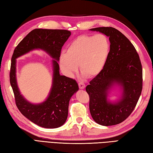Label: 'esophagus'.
Returning a JSON list of instances; mask_svg holds the SVG:
<instances>
[{"instance_id": "obj_1", "label": "esophagus", "mask_w": 153, "mask_h": 153, "mask_svg": "<svg viewBox=\"0 0 153 153\" xmlns=\"http://www.w3.org/2000/svg\"><path fill=\"white\" fill-rule=\"evenodd\" d=\"M78 85H79V89H84V88H85V84H84L83 83H82V82L79 83H78Z\"/></svg>"}]
</instances>
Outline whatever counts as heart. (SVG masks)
Segmentation results:
<instances>
[{"instance_id": "b5f03b06", "label": "heart", "mask_w": 153, "mask_h": 153, "mask_svg": "<svg viewBox=\"0 0 153 153\" xmlns=\"http://www.w3.org/2000/svg\"><path fill=\"white\" fill-rule=\"evenodd\" d=\"M110 42L103 33L82 35L69 45L60 57V66L66 76L72 77L78 70L88 77H95L105 68L110 54Z\"/></svg>"}]
</instances>
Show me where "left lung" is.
Wrapping results in <instances>:
<instances>
[{
	"label": "left lung",
	"instance_id": "left-lung-1",
	"mask_svg": "<svg viewBox=\"0 0 153 153\" xmlns=\"http://www.w3.org/2000/svg\"><path fill=\"white\" fill-rule=\"evenodd\" d=\"M109 37L110 54L101 72L89 82V110L95 122L108 126L124 121L134 110L143 88V70L135 48L124 35L112 27L91 29ZM114 83L123 87L122 99L117 103L107 100L108 91Z\"/></svg>",
	"mask_w": 153,
	"mask_h": 153
}]
</instances>
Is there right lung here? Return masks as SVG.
<instances>
[{
  "label": "right lung",
  "instance_id": "add662e5",
  "mask_svg": "<svg viewBox=\"0 0 153 153\" xmlns=\"http://www.w3.org/2000/svg\"><path fill=\"white\" fill-rule=\"evenodd\" d=\"M70 35L71 32L66 30L35 29L17 45L12 56L10 82L16 106L28 120L45 128H56L64 124L68 114L70 100L79 89L76 80L60 76L58 64L62 48ZM36 48L46 51L57 60L53 61V82L50 96L44 103L33 105L27 102L19 93L16 83L15 59Z\"/></svg>",
  "mask_w": 153,
  "mask_h": 153
}]
</instances>
